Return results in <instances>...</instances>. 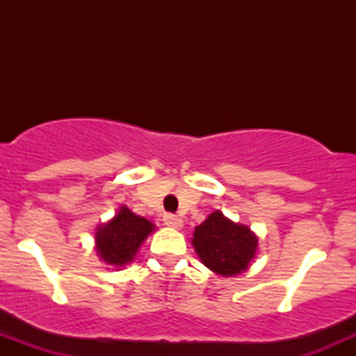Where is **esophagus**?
<instances>
[{
    "instance_id": "1",
    "label": "esophagus",
    "mask_w": 356,
    "mask_h": 356,
    "mask_svg": "<svg viewBox=\"0 0 356 356\" xmlns=\"http://www.w3.org/2000/svg\"><path fill=\"white\" fill-rule=\"evenodd\" d=\"M163 222L165 225L172 229H181L182 227V218L177 217V215H172V213H165L163 215Z\"/></svg>"
}]
</instances>
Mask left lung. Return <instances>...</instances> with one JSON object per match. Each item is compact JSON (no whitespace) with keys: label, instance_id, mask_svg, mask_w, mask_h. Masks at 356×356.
<instances>
[{"label":"left lung","instance_id":"8db88e82","mask_svg":"<svg viewBox=\"0 0 356 356\" xmlns=\"http://www.w3.org/2000/svg\"><path fill=\"white\" fill-rule=\"evenodd\" d=\"M193 246L211 272L232 277L250 267L257 254L258 238L248 225L236 224L217 210L196 225Z\"/></svg>","mask_w":356,"mask_h":356}]
</instances>
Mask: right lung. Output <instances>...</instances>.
<instances>
[{
  "instance_id": "right-lung-1",
  "label": "right lung",
  "mask_w": 356,
  "mask_h": 356,
  "mask_svg": "<svg viewBox=\"0 0 356 356\" xmlns=\"http://www.w3.org/2000/svg\"><path fill=\"white\" fill-rule=\"evenodd\" d=\"M155 231V225L139 217L127 207L118 208L117 215L96 229L95 241L99 258L117 270L134 260L145 239Z\"/></svg>"
}]
</instances>
